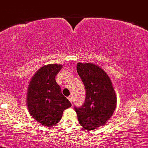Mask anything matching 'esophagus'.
Instances as JSON below:
<instances>
[{
	"mask_svg": "<svg viewBox=\"0 0 148 148\" xmlns=\"http://www.w3.org/2000/svg\"><path fill=\"white\" fill-rule=\"evenodd\" d=\"M68 100H70V102H71V103H73V98H72V97H71V96H69V97H68Z\"/></svg>",
	"mask_w": 148,
	"mask_h": 148,
	"instance_id": "34e87169",
	"label": "esophagus"
}]
</instances>
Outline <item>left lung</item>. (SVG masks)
<instances>
[{
  "label": "left lung",
  "mask_w": 148,
  "mask_h": 148,
  "mask_svg": "<svg viewBox=\"0 0 148 148\" xmlns=\"http://www.w3.org/2000/svg\"><path fill=\"white\" fill-rule=\"evenodd\" d=\"M77 72L85 88V100L80 107H75L79 123L87 130L103 126L113 114L117 97L112 82L98 65L77 64Z\"/></svg>",
  "instance_id": "8db88e82"
}]
</instances>
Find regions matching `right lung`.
Instances as JSON below:
<instances>
[{"label": "right lung", "instance_id": "right-lung-1", "mask_svg": "<svg viewBox=\"0 0 148 148\" xmlns=\"http://www.w3.org/2000/svg\"><path fill=\"white\" fill-rule=\"evenodd\" d=\"M62 65L49 64L40 68L29 83L27 106L31 116L43 126L51 127L61 120L71 103L61 92L56 76Z\"/></svg>", "mask_w": 148, "mask_h": 148}]
</instances>
